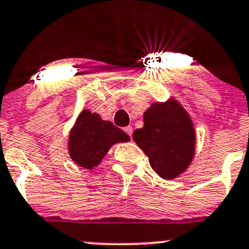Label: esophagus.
Instances as JSON below:
<instances>
[{"instance_id": "esophagus-1", "label": "esophagus", "mask_w": 249, "mask_h": 249, "mask_svg": "<svg viewBox=\"0 0 249 249\" xmlns=\"http://www.w3.org/2000/svg\"><path fill=\"white\" fill-rule=\"evenodd\" d=\"M124 131H125V133H126L127 136H132V126H131V125H129V126H126V127H124Z\"/></svg>"}]
</instances>
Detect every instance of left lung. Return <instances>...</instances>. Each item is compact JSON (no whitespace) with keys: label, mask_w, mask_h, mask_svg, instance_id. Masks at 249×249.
Segmentation results:
<instances>
[{"label":"left lung","mask_w":249,"mask_h":249,"mask_svg":"<svg viewBox=\"0 0 249 249\" xmlns=\"http://www.w3.org/2000/svg\"><path fill=\"white\" fill-rule=\"evenodd\" d=\"M144 126L133 141L162 178L174 179L189 166L195 154V131L190 117L174 99L155 103L144 113Z\"/></svg>","instance_id":"8db88e82"}]
</instances>
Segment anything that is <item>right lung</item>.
Wrapping results in <instances>:
<instances>
[{
  "mask_svg": "<svg viewBox=\"0 0 249 249\" xmlns=\"http://www.w3.org/2000/svg\"><path fill=\"white\" fill-rule=\"evenodd\" d=\"M129 141V136L111 122L85 110L71 131L68 150L71 158L79 166L92 169L99 164L113 144Z\"/></svg>",
  "mask_w": 249,
  "mask_h": 249,
  "instance_id": "right-lung-1",
  "label": "right lung"
}]
</instances>
